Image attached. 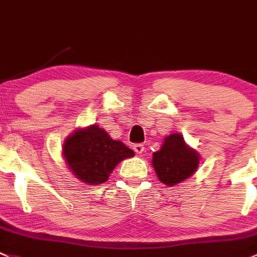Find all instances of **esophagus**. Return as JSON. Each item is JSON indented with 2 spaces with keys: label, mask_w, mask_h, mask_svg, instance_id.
<instances>
[{
  "label": "esophagus",
  "mask_w": 257,
  "mask_h": 257,
  "mask_svg": "<svg viewBox=\"0 0 257 257\" xmlns=\"http://www.w3.org/2000/svg\"><path fill=\"white\" fill-rule=\"evenodd\" d=\"M132 148H134V151L136 153H139V155H141V153H144L145 151V146L142 144H135L132 145Z\"/></svg>",
  "instance_id": "34e87169"
}]
</instances>
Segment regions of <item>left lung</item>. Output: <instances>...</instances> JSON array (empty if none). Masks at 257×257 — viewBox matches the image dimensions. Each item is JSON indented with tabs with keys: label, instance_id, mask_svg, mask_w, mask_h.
I'll return each instance as SVG.
<instances>
[{
	"label": "left lung",
	"instance_id": "8db88e82",
	"mask_svg": "<svg viewBox=\"0 0 257 257\" xmlns=\"http://www.w3.org/2000/svg\"><path fill=\"white\" fill-rule=\"evenodd\" d=\"M152 165L158 179L172 187L195 173L199 155L188 146L181 134H172L163 140L161 150L153 153Z\"/></svg>",
	"mask_w": 257,
	"mask_h": 257
}]
</instances>
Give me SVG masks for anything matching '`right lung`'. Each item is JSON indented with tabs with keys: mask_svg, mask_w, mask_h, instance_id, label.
<instances>
[{
	"mask_svg": "<svg viewBox=\"0 0 257 257\" xmlns=\"http://www.w3.org/2000/svg\"><path fill=\"white\" fill-rule=\"evenodd\" d=\"M134 156L131 148L96 125L75 130L63 145V157L71 173L91 186L106 182L121 161Z\"/></svg>",
	"mask_w": 257,
	"mask_h": 257,
	"instance_id": "obj_1",
	"label": "right lung"
}]
</instances>
